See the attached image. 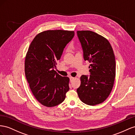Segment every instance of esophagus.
Masks as SVG:
<instances>
[{
  "label": "esophagus",
  "instance_id": "obj_1",
  "mask_svg": "<svg viewBox=\"0 0 135 135\" xmlns=\"http://www.w3.org/2000/svg\"><path fill=\"white\" fill-rule=\"evenodd\" d=\"M74 79H75V78H73V77H70V81H71V82H72V81L74 80Z\"/></svg>",
  "mask_w": 135,
  "mask_h": 135
}]
</instances>
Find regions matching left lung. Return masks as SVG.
I'll return each mask as SVG.
<instances>
[{"mask_svg": "<svg viewBox=\"0 0 135 135\" xmlns=\"http://www.w3.org/2000/svg\"><path fill=\"white\" fill-rule=\"evenodd\" d=\"M90 75L81 76L77 92L81 101L94 106L105 101L114 85L116 63L112 47L106 38L90 30L77 31Z\"/></svg>", "mask_w": 135, "mask_h": 135, "instance_id": "8db88e82", "label": "left lung"}]
</instances>
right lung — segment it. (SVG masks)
I'll list each match as a JSON object with an SVG mask.
<instances>
[{
  "instance_id": "right-lung-1",
  "label": "right lung",
  "mask_w": 135,
  "mask_h": 135,
  "mask_svg": "<svg viewBox=\"0 0 135 135\" xmlns=\"http://www.w3.org/2000/svg\"><path fill=\"white\" fill-rule=\"evenodd\" d=\"M74 36V31L47 30L37 34L30 45L25 61L26 78L34 96L44 106L59 105L70 89V79L54 69Z\"/></svg>"
}]
</instances>
